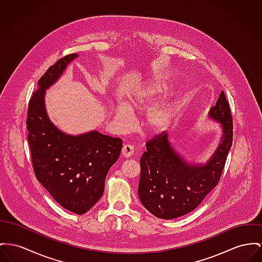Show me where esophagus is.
<instances>
[{
    "label": "esophagus",
    "instance_id": "esophagus-1",
    "mask_svg": "<svg viewBox=\"0 0 262 262\" xmlns=\"http://www.w3.org/2000/svg\"><path fill=\"white\" fill-rule=\"evenodd\" d=\"M121 154H122L123 157L130 158L133 154H134V148L133 146L131 145H124L122 148V151H121Z\"/></svg>",
    "mask_w": 262,
    "mask_h": 262
}]
</instances>
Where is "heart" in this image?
Masks as SVG:
<instances>
[{"label":"heart","instance_id":"b5f03b06","mask_svg":"<svg viewBox=\"0 0 262 262\" xmlns=\"http://www.w3.org/2000/svg\"><path fill=\"white\" fill-rule=\"evenodd\" d=\"M169 83L162 79H149L131 92L125 105L115 107V119L123 128H128L131 123L130 111L142 110L152 104L160 95L169 89ZM176 105L171 97H165L149 107L144 115L143 124L152 133L165 131L174 119Z\"/></svg>","mask_w":262,"mask_h":262}]
</instances>
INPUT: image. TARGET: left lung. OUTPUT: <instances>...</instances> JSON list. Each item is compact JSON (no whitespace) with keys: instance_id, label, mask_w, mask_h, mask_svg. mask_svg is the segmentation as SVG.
<instances>
[{"instance_id":"obj_1","label":"left lung","mask_w":262,"mask_h":262,"mask_svg":"<svg viewBox=\"0 0 262 262\" xmlns=\"http://www.w3.org/2000/svg\"><path fill=\"white\" fill-rule=\"evenodd\" d=\"M208 117L220 124L222 136L205 163L185 159L166 132L146 143L140 160L138 194L144 208L159 219L173 220L191 212L221 179L232 144V118L224 91L209 109Z\"/></svg>"}]
</instances>
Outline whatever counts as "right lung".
<instances>
[{
    "label": "right lung",
    "mask_w": 262,
    "mask_h": 262,
    "mask_svg": "<svg viewBox=\"0 0 262 262\" xmlns=\"http://www.w3.org/2000/svg\"><path fill=\"white\" fill-rule=\"evenodd\" d=\"M78 56L72 53L58 59L40 77L30 100L27 129L37 181L62 208L83 214L102 196L106 174L119 158L122 140L96 130L71 135L51 121L46 90Z\"/></svg>",
    "instance_id": "obj_1"
}]
</instances>
